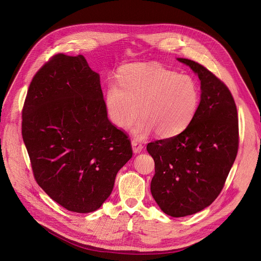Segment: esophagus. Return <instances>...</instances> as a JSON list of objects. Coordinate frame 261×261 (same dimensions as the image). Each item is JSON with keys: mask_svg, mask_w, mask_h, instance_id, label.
Instances as JSON below:
<instances>
[{"mask_svg": "<svg viewBox=\"0 0 261 261\" xmlns=\"http://www.w3.org/2000/svg\"><path fill=\"white\" fill-rule=\"evenodd\" d=\"M131 144H132V148H133V152L135 153V154H137V153H140L141 151H142V148H143V145L138 141V140H136V139H133L132 141H131Z\"/></svg>", "mask_w": 261, "mask_h": 261, "instance_id": "obj_1", "label": "esophagus"}]
</instances>
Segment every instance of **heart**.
<instances>
[{
  "mask_svg": "<svg viewBox=\"0 0 261 261\" xmlns=\"http://www.w3.org/2000/svg\"><path fill=\"white\" fill-rule=\"evenodd\" d=\"M118 81L105 91L107 115L116 126L127 129L140 113L142 119L133 130L140 138L153 131L163 138L174 136L197 114L200 87L188 74L158 63H133L120 70Z\"/></svg>",
  "mask_w": 261,
  "mask_h": 261,
  "instance_id": "b5f03b06",
  "label": "heart"
}]
</instances>
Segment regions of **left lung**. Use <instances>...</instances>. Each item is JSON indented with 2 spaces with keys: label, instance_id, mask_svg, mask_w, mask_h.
<instances>
[{
  "label": "left lung",
  "instance_id": "obj_1",
  "mask_svg": "<svg viewBox=\"0 0 261 261\" xmlns=\"http://www.w3.org/2000/svg\"><path fill=\"white\" fill-rule=\"evenodd\" d=\"M200 80L197 114L179 134L147 143L155 161L151 192L171 217L193 215L221 193L239 150V118L227 86L197 62L180 59Z\"/></svg>",
  "mask_w": 261,
  "mask_h": 261
}]
</instances>
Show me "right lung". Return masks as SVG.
Here are the masks:
<instances>
[{
  "instance_id": "1",
  "label": "right lung",
  "mask_w": 261,
  "mask_h": 261,
  "mask_svg": "<svg viewBox=\"0 0 261 261\" xmlns=\"http://www.w3.org/2000/svg\"><path fill=\"white\" fill-rule=\"evenodd\" d=\"M21 134L34 177L68 211L98 210L131 159V141L107 118L99 74L84 56L58 54L34 75Z\"/></svg>"
}]
</instances>
